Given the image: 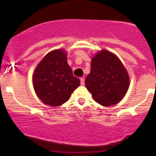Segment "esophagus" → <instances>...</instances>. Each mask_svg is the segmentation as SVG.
I'll list each match as a JSON object with an SVG mask.
<instances>
[{
	"label": "esophagus",
	"instance_id": "esophagus-1",
	"mask_svg": "<svg viewBox=\"0 0 156 156\" xmlns=\"http://www.w3.org/2000/svg\"><path fill=\"white\" fill-rule=\"evenodd\" d=\"M84 83H85L84 78H83V77L80 78V83H81V85H84Z\"/></svg>",
	"mask_w": 156,
	"mask_h": 156
}]
</instances>
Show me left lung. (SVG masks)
Listing matches in <instances>:
<instances>
[{
    "instance_id": "1",
    "label": "left lung",
    "mask_w": 156,
    "mask_h": 156,
    "mask_svg": "<svg viewBox=\"0 0 156 156\" xmlns=\"http://www.w3.org/2000/svg\"><path fill=\"white\" fill-rule=\"evenodd\" d=\"M85 85L94 100L103 106L119 103L127 92V71L115 55L101 50L92 58L90 73Z\"/></svg>"
}]
</instances>
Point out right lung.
Wrapping results in <instances>:
<instances>
[{"label":"right lung","mask_w":156,"mask_h":156,"mask_svg":"<svg viewBox=\"0 0 156 156\" xmlns=\"http://www.w3.org/2000/svg\"><path fill=\"white\" fill-rule=\"evenodd\" d=\"M33 84L42 102L57 107L69 99L80 81L73 75L65 51L58 49L47 54L37 65L33 75Z\"/></svg>","instance_id":"add662e5"}]
</instances>
